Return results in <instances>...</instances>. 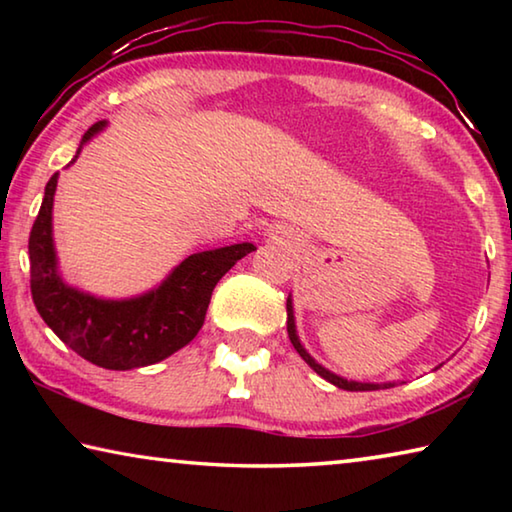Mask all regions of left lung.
Instances as JSON below:
<instances>
[{
  "label": "left lung",
  "instance_id": "left-lung-1",
  "mask_svg": "<svg viewBox=\"0 0 512 512\" xmlns=\"http://www.w3.org/2000/svg\"><path fill=\"white\" fill-rule=\"evenodd\" d=\"M287 332H289V339H291V343H293V348H296V352L300 354V357L309 363L311 370L318 372V375L323 377V379H327L329 384L339 386V388H343V391H379V388H391V386H395V384H391V381H388V384H366V381H348V379L334 375V372H329L327 368L320 366V363H318L314 357H311V354H309L305 348H302V343H300V339H298V334H296V318H293V302H291V296L287 298Z\"/></svg>",
  "mask_w": 512,
  "mask_h": 512
}]
</instances>
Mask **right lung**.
Segmentation results:
<instances>
[{
    "instance_id": "obj_1",
    "label": "right lung",
    "mask_w": 512,
    "mask_h": 512,
    "mask_svg": "<svg viewBox=\"0 0 512 512\" xmlns=\"http://www.w3.org/2000/svg\"><path fill=\"white\" fill-rule=\"evenodd\" d=\"M106 128V121L88 128L83 144ZM72 160V162H74ZM69 162V164H72ZM58 173L49 178L36 223L29 237L31 296L42 320L79 357L108 370H133L171 357L203 327L216 282L255 246L232 244L203 250L183 259L160 287L126 300H103L69 287L58 273L51 235V210Z\"/></svg>"
}]
</instances>
